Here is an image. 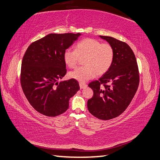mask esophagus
<instances>
[{
    "instance_id": "obj_1",
    "label": "esophagus",
    "mask_w": 160,
    "mask_h": 160,
    "mask_svg": "<svg viewBox=\"0 0 160 160\" xmlns=\"http://www.w3.org/2000/svg\"><path fill=\"white\" fill-rule=\"evenodd\" d=\"M79 86H80L81 89H83V88L87 87V85L83 83H79Z\"/></svg>"
}]
</instances>
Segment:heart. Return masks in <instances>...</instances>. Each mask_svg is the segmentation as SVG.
<instances>
[{"mask_svg":"<svg viewBox=\"0 0 160 160\" xmlns=\"http://www.w3.org/2000/svg\"><path fill=\"white\" fill-rule=\"evenodd\" d=\"M113 57L112 45L92 38L83 39L77 44L76 50L68 48L63 52V60L70 68L77 66L79 58H85V66L79 67L68 74L71 79L80 82H86L97 74L102 75L107 72L112 64Z\"/></svg>","mask_w":160,"mask_h":160,"instance_id":"obj_1","label":"heart"}]
</instances>
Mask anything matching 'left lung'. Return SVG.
<instances>
[{"label": "left lung", "instance_id": "1", "mask_svg": "<svg viewBox=\"0 0 160 160\" xmlns=\"http://www.w3.org/2000/svg\"><path fill=\"white\" fill-rule=\"evenodd\" d=\"M99 37L112 45L114 57L108 72L88 85L94 95L88 101V109L97 118L106 120L118 116L128 107L138 90L139 72L128 44L112 37Z\"/></svg>", "mask_w": 160, "mask_h": 160}]
</instances>
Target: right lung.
<instances>
[{
    "mask_svg": "<svg viewBox=\"0 0 160 160\" xmlns=\"http://www.w3.org/2000/svg\"><path fill=\"white\" fill-rule=\"evenodd\" d=\"M81 33H51L33 42L24 53L20 83L28 101L37 112L55 117L64 113L80 89L78 81H61L66 74L63 52Z\"/></svg>",
    "mask_w": 160,
    "mask_h": 160,
    "instance_id": "obj_1",
    "label": "right lung"
}]
</instances>
